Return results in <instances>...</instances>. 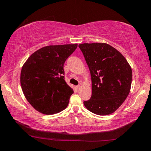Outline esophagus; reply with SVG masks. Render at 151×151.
Segmentation results:
<instances>
[{
	"label": "esophagus",
	"mask_w": 151,
	"mask_h": 151,
	"mask_svg": "<svg viewBox=\"0 0 151 151\" xmlns=\"http://www.w3.org/2000/svg\"><path fill=\"white\" fill-rule=\"evenodd\" d=\"M81 88V85H78V86H76V90H77L78 91L79 90H80Z\"/></svg>",
	"instance_id": "obj_1"
}]
</instances>
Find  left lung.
<instances>
[{
  "label": "left lung",
  "instance_id": "left-lung-1",
  "mask_svg": "<svg viewBox=\"0 0 151 151\" xmlns=\"http://www.w3.org/2000/svg\"><path fill=\"white\" fill-rule=\"evenodd\" d=\"M90 70L92 95L84 105L98 115L113 113L129 95L132 69L119 51L106 43L78 45Z\"/></svg>",
  "mask_w": 151,
  "mask_h": 151
}]
</instances>
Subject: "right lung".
<instances>
[{"mask_svg":"<svg viewBox=\"0 0 151 151\" xmlns=\"http://www.w3.org/2000/svg\"><path fill=\"white\" fill-rule=\"evenodd\" d=\"M76 48L77 44L47 46L32 53L22 66V90L37 111L53 114L67 107L74 91L65 81L63 66Z\"/></svg>","mask_w":151,"mask_h":151,"instance_id":"obj_1","label":"right lung"}]
</instances>
